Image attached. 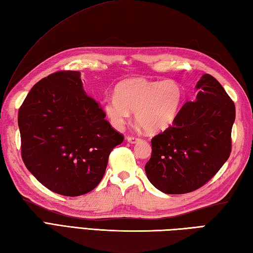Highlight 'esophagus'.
<instances>
[{"mask_svg": "<svg viewBox=\"0 0 253 253\" xmlns=\"http://www.w3.org/2000/svg\"><path fill=\"white\" fill-rule=\"evenodd\" d=\"M126 140L129 142V143H137L140 141V138H137V137H132V136H128L126 138Z\"/></svg>", "mask_w": 253, "mask_h": 253, "instance_id": "esophagus-1", "label": "esophagus"}]
</instances>
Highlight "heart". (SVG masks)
<instances>
[{
	"label": "heart",
	"mask_w": 253,
	"mask_h": 253,
	"mask_svg": "<svg viewBox=\"0 0 253 253\" xmlns=\"http://www.w3.org/2000/svg\"><path fill=\"white\" fill-rule=\"evenodd\" d=\"M184 98V89L174 79L131 78L117 85L115 96H106L103 109L116 129H123L130 112H135L136 121L144 130L159 133L173 125Z\"/></svg>",
	"instance_id": "1"
}]
</instances>
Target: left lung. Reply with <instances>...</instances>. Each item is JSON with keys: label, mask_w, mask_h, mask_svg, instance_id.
Instances as JSON below:
<instances>
[{"label": "left lung", "mask_w": 253, "mask_h": 253, "mask_svg": "<svg viewBox=\"0 0 253 253\" xmlns=\"http://www.w3.org/2000/svg\"><path fill=\"white\" fill-rule=\"evenodd\" d=\"M196 89V99L186 102L173 125L151 140V158L144 169L150 182L169 195L199 189L232 151L234 102L209 74L203 75Z\"/></svg>", "instance_id": "obj_1"}]
</instances>
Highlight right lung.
<instances>
[{"label":"right lung","mask_w":253,"mask_h":253,"mask_svg":"<svg viewBox=\"0 0 253 253\" xmlns=\"http://www.w3.org/2000/svg\"><path fill=\"white\" fill-rule=\"evenodd\" d=\"M87 95L79 72L61 71L31 88L18 112L21 158L42 185L67 197L99 185L109 155L124 140Z\"/></svg>","instance_id":"obj_1"}]
</instances>
